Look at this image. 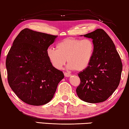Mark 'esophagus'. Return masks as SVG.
<instances>
[{"label":"esophagus","mask_w":129,"mask_h":129,"mask_svg":"<svg viewBox=\"0 0 129 129\" xmlns=\"http://www.w3.org/2000/svg\"><path fill=\"white\" fill-rule=\"evenodd\" d=\"M64 76L65 77H71V74H70L67 73V72H64Z\"/></svg>","instance_id":"esophagus-1"}]
</instances>
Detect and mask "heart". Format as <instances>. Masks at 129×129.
<instances>
[{"mask_svg":"<svg viewBox=\"0 0 129 129\" xmlns=\"http://www.w3.org/2000/svg\"><path fill=\"white\" fill-rule=\"evenodd\" d=\"M57 50L48 48L47 57L54 68L61 70L67 61L69 68L82 71L88 68L93 57L95 46L90 39L67 38L56 46Z\"/></svg>","mask_w":129,"mask_h":129,"instance_id":"b5f03b06","label":"heart"}]
</instances>
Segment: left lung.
Wrapping results in <instances>:
<instances>
[{
	"mask_svg": "<svg viewBox=\"0 0 129 129\" xmlns=\"http://www.w3.org/2000/svg\"><path fill=\"white\" fill-rule=\"evenodd\" d=\"M84 37L93 40L95 51L88 68L78 74L81 83L76 92L86 102H102L118 87L122 63L113 41L103 29H96Z\"/></svg>",
	"mask_w": 129,
	"mask_h": 129,
	"instance_id": "1",
	"label": "left lung"
}]
</instances>
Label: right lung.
I'll use <instances>...</instances> for the list:
<instances>
[{"instance_id":"obj_1","label":"right lung","mask_w":129,"mask_h":129,"mask_svg":"<svg viewBox=\"0 0 129 129\" xmlns=\"http://www.w3.org/2000/svg\"><path fill=\"white\" fill-rule=\"evenodd\" d=\"M57 37L24 28L14 39L6 60L8 80L24 103L34 106L48 103L64 78L62 72L52 66L47 55Z\"/></svg>"}]
</instances>
